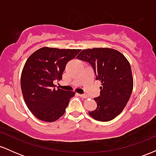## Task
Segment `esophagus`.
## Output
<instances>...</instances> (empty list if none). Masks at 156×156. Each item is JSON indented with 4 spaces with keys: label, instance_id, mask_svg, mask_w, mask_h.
I'll return each instance as SVG.
<instances>
[{
    "label": "esophagus",
    "instance_id": "obj_1",
    "mask_svg": "<svg viewBox=\"0 0 156 156\" xmlns=\"http://www.w3.org/2000/svg\"><path fill=\"white\" fill-rule=\"evenodd\" d=\"M78 95H79L80 98H88V96L86 95V94H78Z\"/></svg>",
    "mask_w": 156,
    "mask_h": 156
}]
</instances>
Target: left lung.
I'll use <instances>...</instances> for the list:
<instances>
[{
    "instance_id": "8db88e82",
    "label": "left lung",
    "mask_w": 156,
    "mask_h": 156,
    "mask_svg": "<svg viewBox=\"0 0 156 156\" xmlns=\"http://www.w3.org/2000/svg\"><path fill=\"white\" fill-rule=\"evenodd\" d=\"M76 58L91 64L95 79L101 81V95L94 98L97 108L89 114L98 121L114 119L126 106L133 91V78L128 60L119 51L109 48L83 50Z\"/></svg>"
}]
</instances>
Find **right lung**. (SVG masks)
<instances>
[{
    "label": "right lung",
    "mask_w": 156,
    "mask_h": 156,
    "mask_svg": "<svg viewBox=\"0 0 156 156\" xmlns=\"http://www.w3.org/2000/svg\"><path fill=\"white\" fill-rule=\"evenodd\" d=\"M80 51L43 47L28 58L21 73L20 87L27 107L37 119L51 122L64 115L76 92L55 89L53 80L62 79L68 62Z\"/></svg>",
    "instance_id": "right-lung-1"
}]
</instances>
